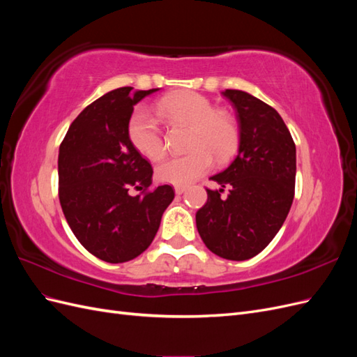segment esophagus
I'll use <instances>...</instances> for the list:
<instances>
[{"mask_svg": "<svg viewBox=\"0 0 357 357\" xmlns=\"http://www.w3.org/2000/svg\"><path fill=\"white\" fill-rule=\"evenodd\" d=\"M185 190H186V186H176V193H177V195H181V193L185 192Z\"/></svg>", "mask_w": 357, "mask_h": 357, "instance_id": "34e87169", "label": "esophagus"}]
</instances>
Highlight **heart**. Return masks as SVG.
Listing matches in <instances>:
<instances>
[{
	"label": "heart",
	"mask_w": 357,
	"mask_h": 357,
	"mask_svg": "<svg viewBox=\"0 0 357 357\" xmlns=\"http://www.w3.org/2000/svg\"><path fill=\"white\" fill-rule=\"evenodd\" d=\"M155 112L171 125H189L188 150L180 158L162 160L156 167V178L162 183L186 186L205 174L213 164L226 162L236 150L238 131L232 119L215 112L213 102L192 91H176L162 95ZM128 138L139 155L158 160L165 153V139L158 121L146 107H138L128 121Z\"/></svg>",
	"instance_id": "1"
}]
</instances>
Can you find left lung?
I'll use <instances>...</instances> for the list:
<instances>
[{
	"label": "left lung",
	"instance_id": "8db88e82",
	"mask_svg": "<svg viewBox=\"0 0 357 357\" xmlns=\"http://www.w3.org/2000/svg\"><path fill=\"white\" fill-rule=\"evenodd\" d=\"M240 125L238 155L211 177L229 189H207L197 211V228L214 255L245 261L261 253L284 223L295 197L296 147L286 123L256 96L226 89Z\"/></svg>",
	"mask_w": 357,
	"mask_h": 357
}]
</instances>
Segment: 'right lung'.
Returning a JSON list of instances; mask_svg holds the SVG:
<instances>
[{
    "mask_svg": "<svg viewBox=\"0 0 357 357\" xmlns=\"http://www.w3.org/2000/svg\"><path fill=\"white\" fill-rule=\"evenodd\" d=\"M114 89L86 107L70 125L58 156L63 215L86 250L110 264L142 255L174 199L169 185L152 188L153 168L128 138L134 105L158 89Z\"/></svg>",
    "mask_w": 357,
    "mask_h": 357,
    "instance_id": "1",
    "label": "right lung"
}]
</instances>
